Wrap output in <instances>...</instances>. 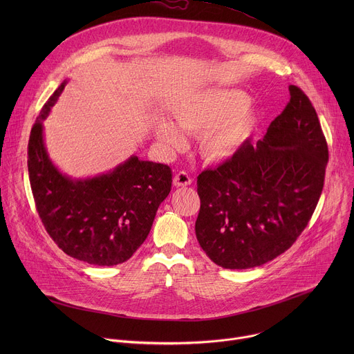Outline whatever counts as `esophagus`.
<instances>
[{"mask_svg": "<svg viewBox=\"0 0 354 354\" xmlns=\"http://www.w3.org/2000/svg\"><path fill=\"white\" fill-rule=\"evenodd\" d=\"M190 183H192V178H190V175H189L187 172H185V171H180V172H178V174L174 176V185H175L176 187L187 186V185H190Z\"/></svg>", "mask_w": 354, "mask_h": 354, "instance_id": "obj_1", "label": "esophagus"}]
</instances>
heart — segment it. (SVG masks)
<instances>
[{
  "label": "heart",
  "mask_w": 354,
  "mask_h": 354,
  "mask_svg": "<svg viewBox=\"0 0 354 354\" xmlns=\"http://www.w3.org/2000/svg\"><path fill=\"white\" fill-rule=\"evenodd\" d=\"M249 96L238 89H209L193 95L172 109L175 124L201 134V153L212 161L234 157L255 129V115L246 111ZM169 122L156 126L158 140L168 148L183 145L180 131Z\"/></svg>",
  "instance_id": "b5f03b06"
}]
</instances>
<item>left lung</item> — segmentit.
<instances>
[{"label": "left lung", "mask_w": 354, "mask_h": 354, "mask_svg": "<svg viewBox=\"0 0 354 354\" xmlns=\"http://www.w3.org/2000/svg\"><path fill=\"white\" fill-rule=\"evenodd\" d=\"M290 102L263 140H249L197 176L196 236L224 269L261 266L286 252L311 220L322 193L328 144L308 96L290 85Z\"/></svg>", "instance_id": "8db88e82"}]
</instances>
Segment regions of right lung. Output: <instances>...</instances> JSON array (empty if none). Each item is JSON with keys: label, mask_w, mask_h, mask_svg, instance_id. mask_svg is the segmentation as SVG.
<instances>
[{"label": "right lung", "mask_w": 354, "mask_h": 354, "mask_svg": "<svg viewBox=\"0 0 354 354\" xmlns=\"http://www.w3.org/2000/svg\"><path fill=\"white\" fill-rule=\"evenodd\" d=\"M64 85L48 97L30 130L28 171L36 210L50 238L68 257L115 266L130 259L148 236L171 192L172 171L133 156L95 178L71 179L60 174L47 156L43 120Z\"/></svg>", "instance_id": "1"}]
</instances>
